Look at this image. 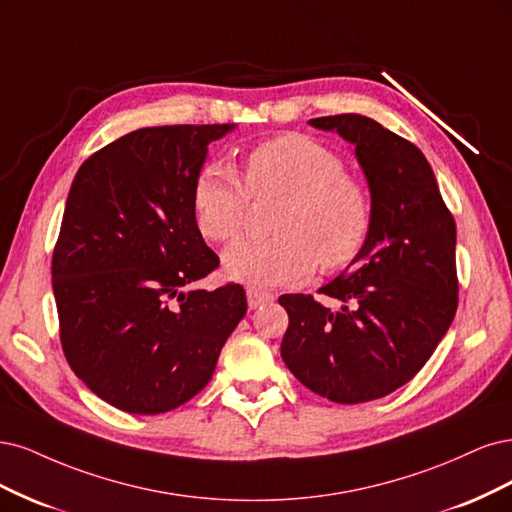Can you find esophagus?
Wrapping results in <instances>:
<instances>
[{
    "mask_svg": "<svg viewBox=\"0 0 512 512\" xmlns=\"http://www.w3.org/2000/svg\"><path fill=\"white\" fill-rule=\"evenodd\" d=\"M274 300L272 293H263V291H257V289H249L246 291V302H249V308H259L261 304H268Z\"/></svg>",
    "mask_w": 512,
    "mask_h": 512,
    "instance_id": "esophagus-1",
    "label": "esophagus"
}]
</instances>
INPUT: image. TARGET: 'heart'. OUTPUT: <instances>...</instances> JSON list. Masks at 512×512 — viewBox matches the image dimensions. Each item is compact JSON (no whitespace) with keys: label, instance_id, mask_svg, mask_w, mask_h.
<instances>
[{"label":"heart","instance_id":"obj_1","mask_svg":"<svg viewBox=\"0 0 512 512\" xmlns=\"http://www.w3.org/2000/svg\"><path fill=\"white\" fill-rule=\"evenodd\" d=\"M251 197H285L272 223L274 238L238 242L223 255L225 272L251 287L300 283L317 263L338 270L364 249L372 225L366 187L344 161L315 138L287 134L246 155L244 180L225 163H208L193 185L200 232L214 242L236 240Z\"/></svg>","mask_w":512,"mask_h":512}]
</instances>
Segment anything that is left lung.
<instances>
[{"mask_svg": "<svg viewBox=\"0 0 512 512\" xmlns=\"http://www.w3.org/2000/svg\"><path fill=\"white\" fill-rule=\"evenodd\" d=\"M310 125L355 144L372 193L364 249L319 289L338 300L287 293L280 355L302 385L338 404L385 398L415 376L447 334L457 310L455 219L419 148L364 114Z\"/></svg>", "mask_w": 512, "mask_h": 512, "instance_id": "left-lung-1", "label": "left lung"}]
</instances>
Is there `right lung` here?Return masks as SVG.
I'll return each mask as SVG.
<instances>
[{
    "instance_id": "add662e5",
    "label": "right lung",
    "mask_w": 512,
    "mask_h": 512,
    "mask_svg": "<svg viewBox=\"0 0 512 512\" xmlns=\"http://www.w3.org/2000/svg\"><path fill=\"white\" fill-rule=\"evenodd\" d=\"M234 125L142 127L78 168L53 251L59 338L74 374L131 415L189 402L212 378L246 312L193 212L208 144Z\"/></svg>"
}]
</instances>
